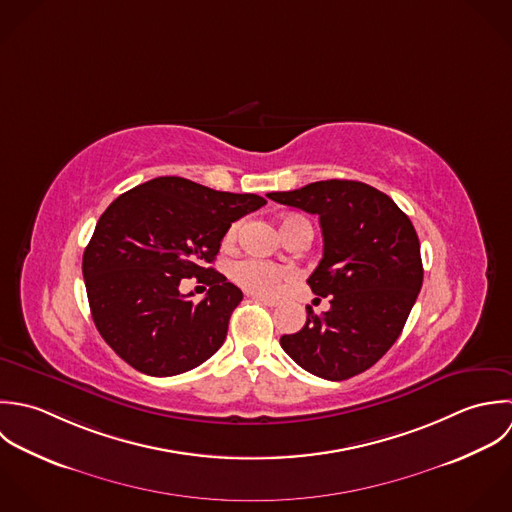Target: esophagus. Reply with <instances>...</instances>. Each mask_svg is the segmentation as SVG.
I'll return each instance as SVG.
<instances>
[{"instance_id":"esophagus-1","label":"esophagus","mask_w":512,"mask_h":512,"mask_svg":"<svg viewBox=\"0 0 512 512\" xmlns=\"http://www.w3.org/2000/svg\"><path fill=\"white\" fill-rule=\"evenodd\" d=\"M250 298L260 302V304H264V306H268V308H276L278 306V300H274V298H266V296H260V294H250Z\"/></svg>"}]
</instances>
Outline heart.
I'll return each mask as SVG.
<instances>
[{
  "label": "heart",
  "instance_id": "heart-1",
  "mask_svg": "<svg viewBox=\"0 0 512 512\" xmlns=\"http://www.w3.org/2000/svg\"><path fill=\"white\" fill-rule=\"evenodd\" d=\"M300 228H308L312 232V224L308 218L304 216H286L282 220V234L284 238L292 236L294 232H298ZM238 232H240V222L232 224L226 232V242L232 244L236 238H238ZM230 276L232 280L252 292V294H260V296H272L276 292H280L292 278V272L284 266H276V264H270V262H262V260H256V258H244V260H238L232 270H230Z\"/></svg>",
  "mask_w": 512,
  "mask_h": 512
}]
</instances>
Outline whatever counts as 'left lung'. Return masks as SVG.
Returning a JSON list of instances; mask_svg holds the SVG:
<instances>
[{"label":"left lung","mask_w":512,"mask_h":512,"mask_svg":"<svg viewBox=\"0 0 512 512\" xmlns=\"http://www.w3.org/2000/svg\"><path fill=\"white\" fill-rule=\"evenodd\" d=\"M268 198L320 216L324 258L308 284L330 300L306 326L280 338L306 371L349 379L397 341L423 284L421 246L409 216L381 190L357 180H320Z\"/></svg>","instance_id":"obj_1"}]
</instances>
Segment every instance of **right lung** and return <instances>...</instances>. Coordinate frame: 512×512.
<instances>
[{
	"instance_id": "add662e5",
	"label": "right lung",
	"mask_w": 512,
	"mask_h": 512,
	"mask_svg": "<svg viewBox=\"0 0 512 512\" xmlns=\"http://www.w3.org/2000/svg\"><path fill=\"white\" fill-rule=\"evenodd\" d=\"M266 204L258 194L220 192L180 176L139 184L101 214L83 254L93 322L109 347L141 373L178 375L226 340L240 288L212 264L230 224ZM182 277L209 286L194 305Z\"/></svg>"
}]
</instances>
